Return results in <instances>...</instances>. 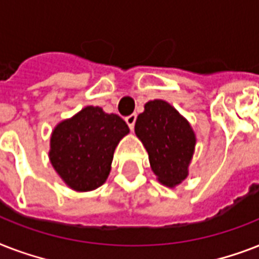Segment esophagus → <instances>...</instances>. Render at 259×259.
Segmentation results:
<instances>
[{
  "instance_id": "1",
  "label": "esophagus",
  "mask_w": 259,
  "mask_h": 259,
  "mask_svg": "<svg viewBox=\"0 0 259 259\" xmlns=\"http://www.w3.org/2000/svg\"><path fill=\"white\" fill-rule=\"evenodd\" d=\"M136 119H137V115H136V114H132V115H129V117L125 118L126 123H127V126H129L132 130L134 129V123H136Z\"/></svg>"
}]
</instances>
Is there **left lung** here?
Returning a JSON list of instances; mask_svg holds the SVG:
<instances>
[{
    "mask_svg": "<svg viewBox=\"0 0 259 259\" xmlns=\"http://www.w3.org/2000/svg\"><path fill=\"white\" fill-rule=\"evenodd\" d=\"M149 154L150 168L162 185L175 188L188 176L196 145L192 126L172 105L162 99L149 101L134 126Z\"/></svg>",
    "mask_w": 259,
    "mask_h": 259,
    "instance_id": "8db88e82",
    "label": "left lung"
}]
</instances>
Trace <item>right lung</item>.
Returning <instances> with one entry per match:
<instances>
[{
    "instance_id": "obj_1",
    "label": "right lung",
    "mask_w": 259,
    "mask_h": 259,
    "mask_svg": "<svg viewBox=\"0 0 259 259\" xmlns=\"http://www.w3.org/2000/svg\"><path fill=\"white\" fill-rule=\"evenodd\" d=\"M129 132L119 115L105 113L98 106H86L55 126L50 161L71 189L94 191L107 180L114 150Z\"/></svg>"
}]
</instances>
